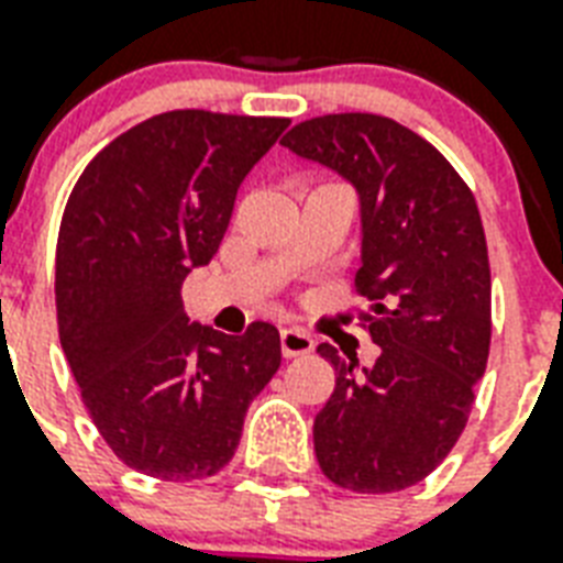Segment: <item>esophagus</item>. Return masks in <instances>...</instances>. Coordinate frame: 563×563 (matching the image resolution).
Returning a JSON list of instances; mask_svg holds the SVG:
<instances>
[{"mask_svg": "<svg viewBox=\"0 0 563 563\" xmlns=\"http://www.w3.org/2000/svg\"><path fill=\"white\" fill-rule=\"evenodd\" d=\"M316 349V339L310 333H303V330L286 328L280 330V351L283 357H303V354H310Z\"/></svg>", "mask_w": 563, "mask_h": 563, "instance_id": "34e87169", "label": "esophagus"}]
</instances>
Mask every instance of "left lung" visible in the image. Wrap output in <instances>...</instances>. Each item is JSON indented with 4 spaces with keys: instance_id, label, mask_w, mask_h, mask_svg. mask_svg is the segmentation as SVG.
<instances>
[{
    "instance_id": "obj_1",
    "label": "left lung",
    "mask_w": 563,
    "mask_h": 563,
    "mask_svg": "<svg viewBox=\"0 0 563 563\" xmlns=\"http://www.w3.org/2000/svg\"><path fill=\"white\" fill-rule=\"evenodd\" d=\"M360 197V312L375 366L321 342L336 372L312 422L321 472L354 493L413 487L457 443L490 354V260L470 186L416 132L380 114L303 120L280 141Z\"/></svg>"
}]
</instances>
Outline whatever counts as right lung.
I'll return each mask as SVG.
<instances>
[{"instance_id":"obj_1","label":"right lung","mask_w":563,"mask_h":563,"mask_svg":"<svg viewBox=\"0 0 563 563\" xmlns=\"http://www.w3.org/2000/svg\"><path fill=\"white\" fill-rule=\"evenodd\" d=\"M286 118L165 111L91 158L64 209L55 310L64 357L120 461L162 482L224 470L280 333L188 324L183 283L224 239L235 191Z\"/></svg>"}]
</instances>
